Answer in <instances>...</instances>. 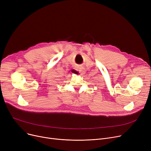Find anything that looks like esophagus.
<instances>
[{
    "label": "esophagus",
    "mask_w": 151,
    "mask_h": 151,
    "mask_svg": "<svg viewBox=\"0 0 151 151\" xmlns=\"http://www.w3.org/2000/svg\"><path fill=\"white\" fill-rule=\"evenodd\" d=\"M78 71L81 75H83V74L86 73V69L84 67L80 66V67H78Z\"/></svg>",
    "instance_id": "esophagus-1"
}]
</instances>
